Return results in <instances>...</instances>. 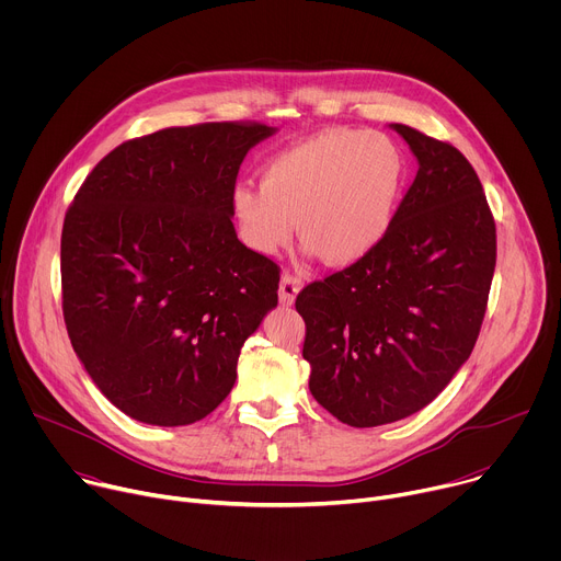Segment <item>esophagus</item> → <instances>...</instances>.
Listing matches in <instances>:
<instances>
[{
  "label": "esophagus",
  "instance_id": "esophagus-1",
  "mask_svg": "<svg viewBox=\"0 0 561 561\" xmlns=\"http://www.w3.org/2000/svg\"><path fill=\"white\" fill-rule=\"evenodd\" d=\"M299 288H301V279L290 275V273H284L282 279H279V301L284 306H290L295 301Z\"/></svg>",
  "mask_w": 561,
  "mask_h": 561
}]
</instances>
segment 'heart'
Segmentation results:
<instances>
[{
	"instance_id": "b5f03b06",
	"label": "heart",
	"mask_w": 561,
	"mask_h": 561,
	"mask_svg": "<svg viewBox=\"0 0 561 561\" xmlns=\"http://www.w3.org/2000/svg\"><path fill=\"white\" fill-rule=\"evenodd\" d=\"M407 178L409 157L388 133L329 130L273 157L260 191H234L232 210L255 253L279 251L295 224L310 257L344 268L383 242Z\"/></svg>"
}]
</instances>
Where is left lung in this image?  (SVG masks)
<instances>
[{"mask_svg": "<svg viewBox=\"0 0 561 561\" xmlns=\"http://www.w3.org/2000/svg\"><path fill=\"white\" fill-rule=\"evenodd\" d=\"M420 171L383 242L362 262L308 284V388L355 428L404 420L470 357L495 273V221L477 173L450 144L390 124Z\"/></svg>", "mask_w": 561, "mask_h": 561, "instance_id": "1", "label": "left lung"}]
</instances>
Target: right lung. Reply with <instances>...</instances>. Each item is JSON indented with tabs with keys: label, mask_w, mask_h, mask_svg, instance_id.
Instances as JSON below:
<instances>
[{
	"label": "right lung",
	"mask_w": 561,
	"mask_h": 561,
	"mask_svg": "<svg viewBox=\"0 0 561 561\" xmlns=\"http://www.w3.org/2000/svg\"><path fill=\"white\" fill-rule=\"evenodd\" d=\"M264 124L215 122L124 141L75 195L61 230L70 344L108 402L150 426L210 415L244 342L277 306L279 268L230 217Z\"/></svg>",
	"instance_id": "obj_1"
}]
</instances>
